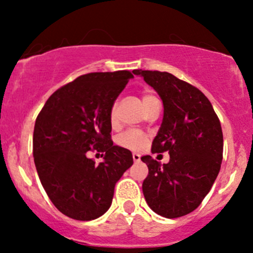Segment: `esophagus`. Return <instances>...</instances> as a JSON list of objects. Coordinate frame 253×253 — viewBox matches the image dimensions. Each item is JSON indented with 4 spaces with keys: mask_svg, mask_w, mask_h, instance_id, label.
<instances>
[{
    "mask_svg": "<svg viewBox=\"0 0 253 253\" xmlns=\"http://www.w3.org/2000/svg\"><path fill=\"white\" fill-rule=\"evenodd\" d=\"M132 158H133L134 162H139V160H141V155H139L138 153H133V154H132Z\"/></svg>",
    "mask_w": 253,
    "mask_h": 253,
    "instance_id": "34e87169",
    "label": "esophagus"
}]
</instances>
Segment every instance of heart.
Here are the masks:
<instances>
[{
	"label": "heart",
	"mask_w": 253,
	"mask_h": 253,
	"mask_svg": "<svg viewBox=\"0 0 253 253\" xmlns=\"http://www.w3.org/2000/svg\"><path fill=\"white\" fill-rule=\"evenodd\" d=\"M155 98L153 94L150 93H144L142 96L143 105H147L148 103H150L152 100H154ZM110 120L112 122L116 120V106H112L111 112H110ZM148 142V136L145 133H143L142 131L138 129H128V131L124 132L122 134H120L117 137V144L121 145L122 148H126V149L131 150H141L142 148H144V145Z\"/></svg>",
	"instance_id": "heart-1"
}]
</instances>
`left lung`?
<instances>
[{
    "label": "left lung",
    "mask_w": 253,
    "mask_h": 253,
    "mask_svg": "<svg viewBox=\"0 0 253 253\" xmlns=\"http://www.w3.org/2000/svg\"><path fill=\"white\" fill-rule=\"evenodd\" d=\"M157 90L164 117L152 153L169 152L160 164L142 157L148 167L143 195L148 206L165 218H180L195 211L211 191L223 160L220 121L208 98L196 86L159 71H133Z\"/></svg>",
    "instance_id": "obj_1"
}]
</instances>
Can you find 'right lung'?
I'll use <instances>...</instances> for the list:
<instances>
[{
	"instance_id": "obj_1",
	"label": "right lung",
	"mask_w": 253,
	"mask_h": 253,
	"mask_svg": "<svg viewBox=\"0 0 253 253\" xmlns=\"http://www.w3.org/2000/svg\"><path fill=\"white\" fill-rule=\"evenodd\" d=\"M129 71L79 76L55 91L35 121L33 155L53 206L76 220H93L110 208L115 185L132 167V153L111 141L110 112ZM89 151L101 154L96 166Z\"/></svg>"
}]
</instances>
